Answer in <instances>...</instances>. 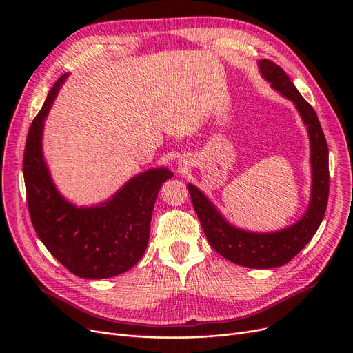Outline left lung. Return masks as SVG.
Returning a JSON list of instances; mask_svg holds the SVG:
<instances>
[{
  "mask_svg": "<svg viewBox=\"0 0 353 353\" xmlns=\"http://www.w3.org/2000/svg\"><path fill=\"white\" fill-rule=\"evenodd\" d=\"M261 76L270 87L298 110L310 143L312 186L303 214L283 229L253 232L239 228L221 214L214 203L194 184L188 183L193 208L212 248L228 261L250 269H272L288 263L298 254L321 226L329 196V150L319 119L301 96L286 72L270 60L257 61Z\"/></svg>",
  "mask_w": 353,
  "mask_h": 353,
  "instance_id": "8db88e82",
  "label": "left lung"
}]
</instances>
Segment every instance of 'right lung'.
Here are the masks:
<instances>
[{
	"mask_svg": "<svg viewBox=\"0 0 353 353\" xmlns=\"http://www.w3.org/2000/svg\"><path fill=\"white\" fill-rule=\"evenodd\" d=\"M68 74L50 90L28 130L23 173L32 226L48 252L71 273L84 279H107L132 269L143 257L156 197L167 167H152L104 201L77 206L55 186L43 152L44 125Z\"/></svg>",
	"mask_w": 353,
	"mask_h": 353,
	"instance_id": "obj_1",
	"label": "right lung"
}]
</instances>
